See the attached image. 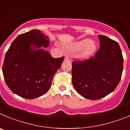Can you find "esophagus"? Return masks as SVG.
Instances as JSON below:
<instances>
[{
	"label": "esophagus",
	"mask_w": 130,
	"mask_h": 130,
	"mask_svg": "<svg viewBox=\"0 0 130 130\" xmlns=\"http://www.w3.org/2000/svg\"><path fill=\"white\" fill-rule=\"evenodd\" d=\"M65 61H71V59H70V58L69 56H66L65 58Z\"/></svg>",
	"instance_id": "1"
}]
</instances>
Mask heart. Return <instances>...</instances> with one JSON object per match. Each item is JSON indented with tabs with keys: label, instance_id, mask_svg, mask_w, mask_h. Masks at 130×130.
I'll use <instances>...</instances> for the list:
<instances>
[{
	"label": "heart",
	"instance_id": "obj_1",
	"mask_svg": "<svg viewBox=\"0 0 130 130\" xmlns=\"http://www.w3.org/2000/svg\"><path fill=\"white\" fill-rule=\"evenodd\" d=\"M68 48L74 52L80 51L79 57L82 59H87L93 56V54L96 52L97 45L94 41L84 39L70 44L68 45Z\"/></svg>",
	"mask_w": 130,
	"mask_h": 130
}]
</instances>
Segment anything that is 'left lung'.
<instances>
[{"label": "left lung", "mask_w": 130, "mask_h": 130, "mask_svg": "<svg viewBox=\"0 0 130 130\" xmlns=\"http://www.w3.org/2000/svg\"><path fill=\"white\" fill-rule=\"evenodd\" d=\"M100 48L89 59L72 63V82L77 93L96 100L112 93L119 84L124 59L117 42L99 35Z\"/></svg>", "instance_id": "8db88e82"}]
</instances>
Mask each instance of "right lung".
I'll list each match as a JSON object with an SVG mask.
<instances>
[{"label":"right lung","mask_w":130,"mask_h":130,"mask_svg":"<svg viewBox=\"0 0 130 130\" xmlns=\"http://www.w3.org/2000/svg\"><path fill=\"white\" fill-rule=\"evenodd\" d=\"M49 45L48 37L39 30L19 35L13 41L5 55L2 72L14 94L34 99L49 91L65 58H52L44 49Z\"/></svg>","instance_id":"1"}]
</instances>
